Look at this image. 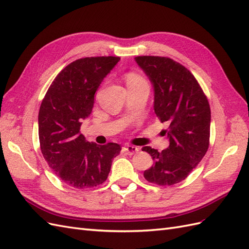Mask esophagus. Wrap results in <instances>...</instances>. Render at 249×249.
Masks as SVG:
<instances>
[{
	"label": "esophagus",
	"mask_w": 249,
	"mask_h": 249,
	"mask_svg": "<svg viewBox=\"0 0 249 249\" xmlns=\"http://www.w3.org/2000/svg\"><path fill=\"white\" fill-rule=\"evenodd\" d=\"M123 150H124V152H126L127 155H133V154H136V152L139 151V148L136 147V146L128 144V145H125L124 146Z\"/></svg>",
	"instance_id": "1"
}]
</instances>
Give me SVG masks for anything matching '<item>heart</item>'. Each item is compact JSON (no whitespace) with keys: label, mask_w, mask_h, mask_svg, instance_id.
<instances>
[{"label":"heart","mask_w":249,"mask_h":249,"mask_svg":"<svg viewBox=\"0 0 249 249\" xmlns=\"http://www.w3.org/2000/svg\"><path fill=\"white\" fill-rule=\"evenodd\" d=\"M140 82H145V79L142 75H140L137 72H129L127 74V85L133 84V83H140Z\"/></svg>","instance_id":"b5f03b06"}]
</instances>
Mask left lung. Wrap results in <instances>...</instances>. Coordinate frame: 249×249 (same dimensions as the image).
Listing matches in <instances>:
<instances>
[{"label": "left lung", "instance_id": "obj_1", "mask_svg": "<svg viewBox=\"0 0 249 249\" xmlns=\"http://www.w3.org/2000/svg\"><path fill=\"white\" fill-rule=\"evenodd\" d=\"M136 62L154 85L155 113L167 124L169 146L158 151L145 146L154 165L144 178L160 186L185 180L201 162L209 146L210 107L195 75L182 64L166 56L140 55Z\"/></svg>", "mask_w": 249, "mask_h": 249}]
</instances>
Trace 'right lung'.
<instances>
[{
    "label": "right lung",
    "mask_w": 249,
    "mask_h": 249,
    "mask_svg": "<svg viewBox=\"0 0 249 249\" xmlns=\"http://www.w3.org/2000/svg\"><path fill=\"white\" fill-rule=\"evenodd\" d=\"M119 56H90L70 63L55 76L39 111V139L48 166L67 185H101L121 151L117 143L87 142L80 129L91 113L94 93Z\"/></svg>",
    "instance_id": "obj_1"
}]
</instances>
